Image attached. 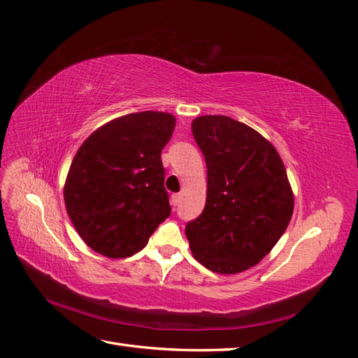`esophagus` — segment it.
<instances>
[{
	"mask_svg": "<svg viewBox=\"0 0 358 358\" xmlns=\"http://www.w3.org/2000/svg\"><path fill=\"white\" fill-rule=\"evenodd\" d=\"M180 200H181V195L180 194H173L172 199H171V203L173 204V206H177V204L180 203Z\"/></svg>",
	"mask_w": 358,
	"mask_h": 358,
	"instance_id": "esophagus-1",
	"label": "esophagus"
}]
</instances>
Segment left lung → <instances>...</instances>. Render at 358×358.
Instances as JSON below:
<instances>
[{"mask_svg":"<svg viewBox=\"0 0 358 358\" xmlns=\"http://www.w3.org/2000/svg\"><path fill=\"white\" fill-rule=\"evenodd\" d=\"M208 167L206 204L187 223L196 262L217 273H238L260 263L291 222L294 194L271 141L226 115L192 121Z\"/></svg>","mask_w":358,"mask_h":358,"instance_id":"1","label":"left lung"}]
</instances>
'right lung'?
Masks as SVG:
<instances>
[{
    "mask_svg": "<svg viewBox=\"0 0 358 358\" xmlns=\"http://www.w3.org/2000/svg\"><path fill=\"white\" fill-rule=\"evenodd\" d=\"M173 129L172 113H127L98 127L75 154L64 204L78 235L95 252L131 257L171 215L162 150Z\"/></svg>",
    "mask_w": 358,
    "mask_h": 358,
    "instance_id": "add662e5",
    "label": "right lung"
}]
</instances>
